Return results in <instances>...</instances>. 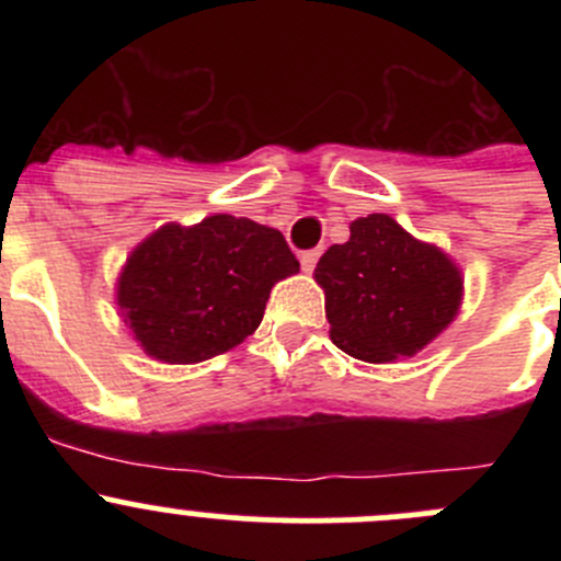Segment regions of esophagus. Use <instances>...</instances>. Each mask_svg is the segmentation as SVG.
I'll return each instance as SVG.
<instances>
[{"mask_svg": "<svg viewBox=\"0 0 561 561\" xmlns=\"http://www.w3.org/2000/svg\"><path fill=\"white\" fill-rule=\"evenodd\" d=\"M298 260H301V268L309 274V271H314L317 260H320V249H307V252H301V257Z\"/></svg>", "mask_w": 561, "mask_h": 561, "instance_id": "esophagus-1", "label": "esophagus"}]
</instances>
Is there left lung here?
Wrapping results in <instances>:
<instances>
[{"label": "left lung", "instance_id": "left-lung-1", "mask_svg": "<svg viewBox=\"0 0 561 561\" xmlns=\"http://www.w3.org/2000/svg\"><path fill=\"white\" fill-rule=\"evenodd\" d=\"M339 350L366 364L412 358L456 320L463 274L437 244L415 239L388 214L350 222L314 268Z\"/></svg>", "mask_w": 561, "mask_h": 561}]
</instances>
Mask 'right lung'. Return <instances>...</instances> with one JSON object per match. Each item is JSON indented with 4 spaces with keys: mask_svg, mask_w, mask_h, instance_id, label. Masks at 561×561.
<instances>
[{
    "mask_svg": "<svg viewBox=\"0 0 561 561\" xmlns=\"http://www.w3.org/2000/svg\"><path fill=\"white\" fill-rule=\"evenodd\" d=\"M298 274L285 236L214 214L146 236L116 276V307L149 358L201 364L257 331L276 282Z\"/></svg>",
    "mask_w": 561,
    "mask_h": 561,
    "instance_id": "right-lung-1",
    "label": "right lung"
}]
</instances>
